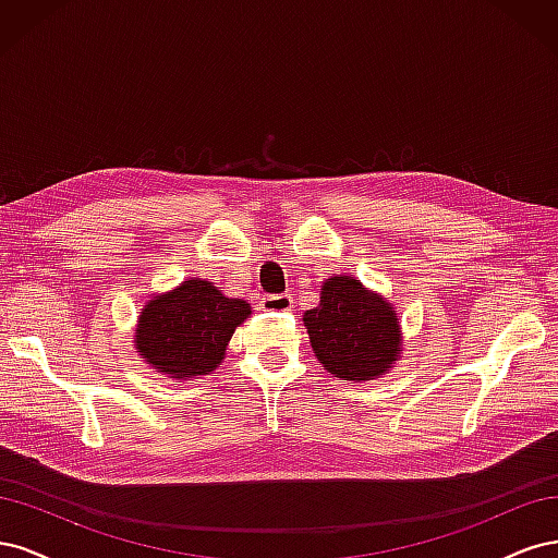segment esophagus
I'll use <instances>...</instances> for the list:
<instances>
[{
  "label": "esophagus",
  "mask_w": 558,
  "mask_h": 558,
  "mask_svg": "<svg viewBox=\"0 0 558 558\" xmlns=\"http://www.w3.org/2000/svg\"><path fill=\"white\" fill-rule=\"evenodd\" d=\"M260 310L263 312H289L291 310V295H265L260 300Z\"/></svg>",
  "instance_id": "34e87169"
}]
</instances>
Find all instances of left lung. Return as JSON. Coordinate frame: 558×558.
I'll use <instances>...</instances> for the list:
<instances>
[{
  "instance_id": "left-lung-1",
  "label": "left lung",
  "mask_w": 558,
  "mask_h": 558,
  "mask_svg": "<svg viewBox=\"0 0 558 558\" xmlns=\"http://www.w3.org/2000/svg\"><path fill=\"white\" fill-rule=\"evenodd\" d=\"M302 320L320 365L347 381L386 375L402 351L393 305L353 277L326 279L318 307L305 312Z\"/></svg>"
}]
</instances>
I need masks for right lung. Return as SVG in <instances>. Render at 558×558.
<instances>
[{
    "label": "right lung",
    "instance_id": "right-lung-1",
    "mask_svg": "<svg viewBox=\"0 0 558 558\" xmlns=\"http://www.w3.org/2000/svg\"><path fill=\"white\" fill-rule=\"evenodd\" d=\"M248 316L246 300L226 298L211 281L193 277L146 302L134 347L156 373L197 379L221 365L234 328Z\"/></svg>",
    "mask_w": 558,
    "mask_h": 558
}]
</instances>
